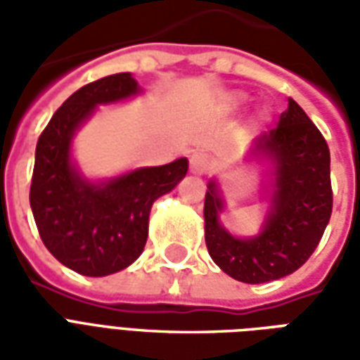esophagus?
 <instances>
[{"instance_id":"1","label":"esophagus","mask_w":360,"mask_h":360,"mask_svg":"<svg viewBox=\"0 0 360 360\" xmlns=\"http://www.w3.org/2000/svg\"><path fill=\"white\" fill-rule=\"evenodd\" d=\"M208 167H210V160L204 152H195L191 156V172L195 175H202V173L208 172Z\"/></svg>"}]
</instances>
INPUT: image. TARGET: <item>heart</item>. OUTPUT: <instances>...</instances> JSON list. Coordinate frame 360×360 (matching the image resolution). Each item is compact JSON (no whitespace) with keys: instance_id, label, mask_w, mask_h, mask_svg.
Segmentation results:
<instances>
[{"instance_id":"obj_1","label":"heart","mask_w":360,"mask_h":360,"mask_svg":"<svg viewBox=\"0 0 360 360\" xmlns=\"http://www.w3.org/2000/svg\"><path fill=\"white\" fill-rule=\"evenodd\" d=\"M219 103H221L226 110L235 111V110H239L241 105H245V103H247V96L243 94V92H227V94L221 96ZM258 119H260V121H264L266 115L264 113H260V115H258Z\"/></svg>"}]
</instances>
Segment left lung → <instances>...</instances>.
<instances>
[{"label": "left lung", "mask_w": 360, "mask_h": 360, "mask_svg": "<svg viewBox=\"0 0 360 360\" xmlns=\"http://www.w3.org/2000/svg\"><path fill=\"white\" fill-rule=\"evenodd\" d=\"M247 160L268 165V212L260 231L237 237L221 226L226 200L218 181L204 198V237L212 260L243 283H266L299 270L332 216L330 150L316 125L289 100L276 129L260 134Z\"/></svg>", "instance_id": "obj_1"}]
</instances>
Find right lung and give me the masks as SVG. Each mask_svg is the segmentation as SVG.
Wrapping results in <instances>:
<instances>
[{"label":"right lung","instance_id":"obj_1","mask_svg":"<svg viewBox=\"0 0 360 360\" xmlns=\"http://www.w3.org/2000/svg\"><path fill=\"white\" fill-rule=\"evenodd\" d=\"M141 92L131 73L90 82L67 98L36 144L30 208L38 233L61 264L82 276L102 278L133 264L148 239L152 204L187 175V158L102 181L84 177L73 162L75 134L96 108Z\"/></svg>","mask_w":360,"mask_h":360}]
</instances>
